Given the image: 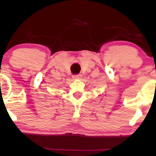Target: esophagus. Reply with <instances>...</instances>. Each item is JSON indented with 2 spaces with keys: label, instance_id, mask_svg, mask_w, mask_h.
Masks as SVG:
<instances>
[{
  "label": "esophagus",
  "instance_id": "1",
  "mask_svg": "<svg viewBox=\"0 0 156 156\" xmlns=\"http://www.w3.org/2000/svg\"><path fill=\"white\" fill-rule=\"evenodd\" d=\"M72 78L73 79H80L82 78V75L81 74H78V75H73L72 76Z\"/></svg>",
  "mask_w": 156,
  "mask_h": 156
}]
</instances>
